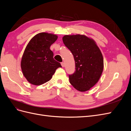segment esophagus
I'll use <instances>...</instances> for the list:
<instances>
[{
	"mask_svg": "<svg viewBox=\"0 0 131 131\" xmlns=\"http://www.w3.org/2000/svg\"><path fill=\"white\" fill-rule=\"evenodd\" d=\"M61 66H62V67H64V66H65L64 63V62H62V63H61Z\"/></svg>",
	"mask_w": 131,
	"mask_h": 131,
	"instance_id": "esophagus-1",
	"label": "esophagus"
}]
</instances>
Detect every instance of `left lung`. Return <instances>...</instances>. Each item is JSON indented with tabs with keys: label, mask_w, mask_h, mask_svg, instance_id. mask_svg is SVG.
<instances>
[{
	"label": "left lung",
	"mask_w": 131,
	"mask_h": 131,
	"mask_svg": "<svg viewBox=\"0 0 131 131\" xmlns=\"http://www.w3.org/2000/svg\"><path fill=\"white\" fill-rule=\"evenodd\" d=\"M72 53L75 72L69 75V81L80 92L89 90L97 84L103 70V57L96 42L84 35H67L62 38Z\"/></svg>",
	"instance_id": "1"
}]
</instances>
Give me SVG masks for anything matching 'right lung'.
Returning <instances> with one entry per match:
<instances>
[{
  "label": "right lung",
  "instance_id": "right-lung-1",
  "mask_svg": "<svg viewBox=\"0 0 131 131\" xmlns=\"http://www.w3.org/2000/svg\"><path fill=\"white\" fill-rule=\"evenodd\" d=\"M58 38L57 35L40 33L35 35L28 43L21 59V67L27 81L34 85L49 81L55 71L62 67L53 59L50 46Z\"/></svg>",
  "mask_w": 131,
  "mask_h": 131
}]
</instances>
